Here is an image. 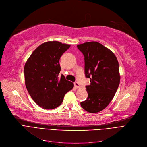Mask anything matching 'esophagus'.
<instances>
[{
	"label": "esophagus",
	"mask_w": 147,
	"mask_h": 147,
	"mask_svg": "<svg viewBox=\"0 0 147 147\" xmlns=\"http://www.w3.org/2000/svg\"><path fill=\"white\" fill-rule=\"evenodd\" d=\"M74 85H75V87L76 88H80V85L79 82H77V81H76V82H74Z\"/></svg>",
	"instance_id": "esophagus-1"
}]
</instances>
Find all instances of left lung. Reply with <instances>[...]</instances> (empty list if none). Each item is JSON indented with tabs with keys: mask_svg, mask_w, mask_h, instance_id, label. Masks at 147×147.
<instances>
[{
	"mask_svg": "<svg viewBox=\"0 0 147 147\" xmlns=\"http://www.w3.org/2000/svg\"><path fill=\"white\" fill-rule=\"evenodd\" d=\"M85 60V75L90 80L86 85L88 97L81 102V107L90 113L105 109L114 97L120 83L117 59L112 51L96 41L77 45Z\"/></svg>",
	"mask_w": 147,
	"mask_h": 147,
	"instance_id": "1",
	"label": "left lung"
}]
</instances>
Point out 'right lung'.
<instances>
[{
	"mask_svg": "<svg viewBox=\"0 0 147 147\" xmlns=\"http://www.w3.org/2000/svg\"><path fill=\"white\" fill-rule=\"evenodd\" d=\"M70 45L48 41L39 46L24 66L25 83L28 92L37 105L45 109L57 107L74 84L62 75L59 60Z\"/></svg>",
	"mask_w": 147,
	"mask_h": 147,
	"instance_id": "right-lung-1",
	"label": "right lung"
}]
</instances>
